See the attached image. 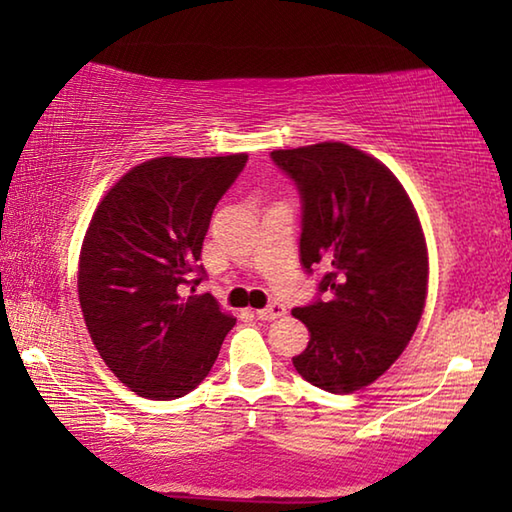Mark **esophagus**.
<instances>
[{
  "label": "esophagus",
  "instance_id": "34e87169",
  "mask_svg": "<svg viewBox=\"0 0 512 512\" xmlns=\"http://www.w3.org/2000/svg\"><path fill=\"white\" fill-rule=\"evenodd\" d=\"M284 314H287V309H284V305H280V302H271L268 307L255 311V316L259 320H275V318H282Z\"/></svg>",
  "mask_w": 512,
  "mask_h": 512
}]
</instances>
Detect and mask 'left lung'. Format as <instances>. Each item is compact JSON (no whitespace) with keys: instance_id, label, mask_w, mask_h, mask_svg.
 <instances>
[{"instance_id":"1","label":"left lung","mask_w":512,"mask_h":512,"mask_svg":"<svg viewBox=\"0 0 512 512\" xmlns=\"http://www.w3.org/2000/svg\"><path fill=\"white\" fill-rule=\"evenodd\" d=\"M298 187L300 262L320 271L318 296L293 316L309 329L298 375L354 393L393 366L427 298V244L404 187L379 160L341 142L273 151Z\"/></svg>"}]
</instances>
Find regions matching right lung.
Returning a JSON list of instances; mask_svg holds the SVG:
<instances>
[{"mask_svg":"<svg viewBox=\"0 0 512 512\" xmlns=\"http://www.w3.org/2000/svg\"><path fill=\"white\" fill-rule=\"evenodd\" d=\"M246 162V153L142 162L92 216L79 262L83 318L101 359L137 395L194 391L235 327L210 293L185 289L205 280L212 212Z\"/></svg>","mask_w":512,"mask_h":512,"instance_id":"right-lung-1","label":"right lung"}]
</instances>
